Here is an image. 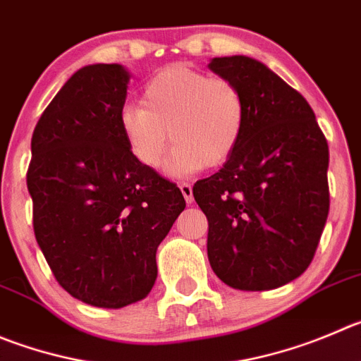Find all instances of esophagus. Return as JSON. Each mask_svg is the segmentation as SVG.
<instances>
[{
  "label": "esophagus",
  "instance_id": "obj_1",
  "mask_svg": "<svg viewBox=\"0 0 361 361\" xmlns=\"http://www.w3.org/2000/svg\"><path fill=\"white\" fill-rule=\"evenodd\" d=\"M180 190L181 194H183L185 201H187V204H190L192 201H194V194H192V187L188 183H180Z\"/></svg>",
  "mask_w": 361,
  "mask_h": 361
}]
</instances>
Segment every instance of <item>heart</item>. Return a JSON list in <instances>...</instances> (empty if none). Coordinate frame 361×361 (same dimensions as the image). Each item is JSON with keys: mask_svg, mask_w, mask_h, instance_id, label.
<instances>
[{"mask_svg": "<svg viewBox=\"0 0 361 361\" xmlns=\"http://www.w3.org/2000/svg\"><path fill=\"white\" fill-rule=\"evenodd\" d=\"M142 106L126 104L119 128L131 154L149 169L187 176L207 165H221L233 154L245 128V99L237 83L188 66L165 67L144 87Z\"/></svg>", "mask_w": 361, "mask_h": 361, "instance_id": "heart-1", "label": "heart"}]
</instances>
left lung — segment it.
Wrapping results in <instances>:
<instances>
[{"mask_svg":"<svg viewBox=\"0 0 361 361\" xmlns=\"http://www.w3.org/2000/svg\"><path fill=\"white\" fill-rule=\"evenodd\" d=\"M237 83L245 128L219 173L194 185L208 219V260L238 290H271L312 264L329 212V151L312 106L249 56L208 63Z\"/></svg>","mask_w":361,"mask_h":361,"instance_id":"obj_1","label":"left lung"}]
</instances>
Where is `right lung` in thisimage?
<instances>
[{
  "instance_id": "obj_1",
  "label": "right lung",
  "mask_w": 361,
  "mask_h": 361,
  "mask_svg": "<svg viewBox=\"0 0 361 361\" xmlns=\"http://www.w3.org/2000/svg\"><path fill=\"white\" fill-rule=\"evenodd\" d=\"M130 73L71 76L33 130L26 183L37 244L73 298L123 308L151 292L157 249L185 210L180 188L131 154L119 128Z\"/></svg>"
}]
</instances>
